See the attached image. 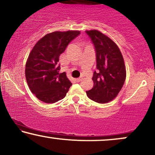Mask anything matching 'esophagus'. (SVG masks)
Instances as JSON below:
<instances>
[{
	"label": "esophagus",
	"instance_id": "1",
	"mask_svg": "<svg viewBox=\"0 0 155 155\" xmlns=\"http://www.w3.org/2000/svg\"><path fill=\"white\" fill-rule=\"evenodd\" d=\"M75 80H76V82H80L81 81V78H78V79H76Z\"/></svg>",
	"mask_w": 155,
	"mask_h": 155
}]
</instances>
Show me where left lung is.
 <instances>
[{
	"instance_id": "8db88e82",
	"label": "left lung",
	"mask_w": 155,
	"mask_h": 155,
	"mask_svg": "<svg viewBox=\"0 0 155 155\" xmlns=\"http://www.w3.org/2000/svg\"><path fill=\"white\" fill-rule=\"evenodd\" d=\"M94 45L97 71L94 72V86L87 92L96 102L104 104L117 97L126 79V66L117 45L99 31H86Z\"/></svg>"
}]
</instances>
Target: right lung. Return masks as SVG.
I'll list each match as a JSON object with an SVG mask.
<instances>
[{
  "mask_svg": "<svg viewBox=\"0 0 155 155\" xmlns=\"http://www.w3.org/2000/svg\"><path fill=\"white\" fill-rule=\"evenodd\" d=\"M80 34L79 31H54L35 44L25 64L28 87L39 100L55 103L64 99L71 86L65 72L59 74L57 64L68 44Z\"/></svg>",
  "mask_w": 155,
  "mask_h": 155,
  "instance_id": "obj_1",
  "label": "right lung"
}]
</instances>
